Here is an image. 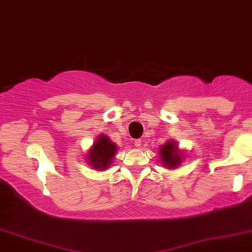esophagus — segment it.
Segmentation results:
<instances>
[{
	"mask_svg": "<svg viewBox=\"0 0 252 252\" xmlns=\"http://www.w3.org/2000/svg\"><path fill=\"white\" fill-rule=\"evenodd\" d=\"M135 146L137 147V149H139V147L142 146V140H140V139H136V140H135Z\"/></svg>",
	"mask_w": 252,
	"mask_h": 252,
	"instance_id": "obj_1",
	"label": "esophagus"
}]
</instances>
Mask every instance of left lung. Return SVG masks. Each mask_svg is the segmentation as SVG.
Listing matches in <instances>:
<instances>
[{"instance_id":"1","label":"left lung","mask_w":252,"mask_h":252,"mask_svg":"<svg viewBox=\"0 0 252 252\" xmlns=\"http://www.w3.org/2000/svg\"><path fill=\"white\" fill-rule=\"evenodd\" d=\"M159 156L163 167L167 169H176L183 162L186 153L180 151L179 144L175 140H168L159 147Z\"/></svg>"}]
</instances>
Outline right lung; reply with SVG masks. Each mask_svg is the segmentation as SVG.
Here are the masks:
<instances>
[{
	"mask_svg": "<svg viewBox=\"0 0 252 252\" xmlns=\"http://www.w3.org/2000/svg\"><path fill=\"white\" fill-rule=\"evenodd\" d=\"M116 144L107 135H100L86 154L89 165L95 170H106L112 165L117 152Z\"/></svg>",
	"mask_w": 252,
	"mask_h": 252,
	"instance_id": "right-lung-1",
	"label": "right lung"
}]
</instances>
